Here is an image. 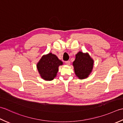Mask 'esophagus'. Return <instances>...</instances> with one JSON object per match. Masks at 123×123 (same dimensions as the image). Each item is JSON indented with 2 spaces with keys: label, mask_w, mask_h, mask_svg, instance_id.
Instances as JSON below:
<instances>
[{
  "label": "esophagus",
  "mask_w": 123,
  "mask_h": 123,
  "mask_svg": "<svg viewBox=\"0 0 123 123\" xmlns=\"http://www.w3.org/2000/svg\"><path fill=\"white\" fill-rule=\"evenodd\" d=\"M65 63H66V64L67 65H70V62L69 61H66V62H65Z\"/></svg>",
  "instance_id": "1"
}]
</instances>
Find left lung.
Listing matches in <instances>:
<instances>
[{"label": "left lung", "instance_id": "1", "mask_svg": "<svg viewBox=\"0 0 123 123\" xmlns=\"http://www.w3.org/2000/svg\"><path fill=\"white\" fill-rule=\"evenodd\" d=\"M93 59L87 52H77L75 55V59L73 62L76 76L80 80L88 77L93 69Z\"/></svg>", "mask_w": 123, "mask_h": 123}]
</instances>
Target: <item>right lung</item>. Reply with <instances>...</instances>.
<instances>
[{"instance_id": "right-lung-1", "label": "right lung", "mask_w": 123, "mask_h": 123, "mask_svg": "<svg viewBox=\"0 0 123 123\" xmlns=\"http://www.w3.org/2000/svg\"><path fill=\"white\" fill-rule=\"evenodd\" d=\"M63 62L51 52L42 56L37 64L41 77L45 81H51L57 76L58 67Z\"/></svg>"}]
</instances>
